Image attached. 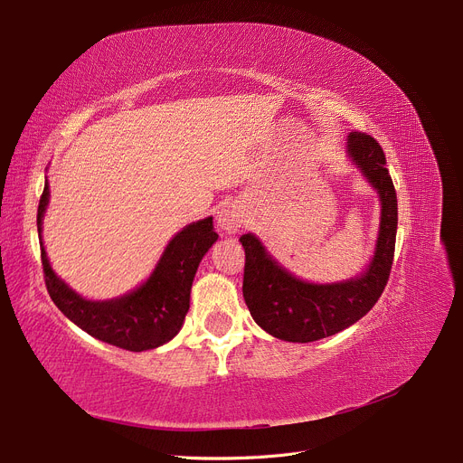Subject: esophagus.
Segmentation results:
<instances>
[{"instance_id": "obj_1", "label": "esophagus", "mask_w": 463, "mask_h": 463, "mask_svg": "<svg viewBox=\"0 0 463 463\" xmlns=\"http://www.w3.org/2000/svg\"><path fill=\"white\" fill-rule=\"evenodd\" d=\"M217 223L227 232H236L244 223L242 210H240L236 204H225L217 212Z\"/></svg>"}]
</instances>
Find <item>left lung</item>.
I'll use <instances>...</instances> for the list:
<instances>
[{
  "label": "left lung",
  "mask_w": 463,
  "mask_h": 463,
  "mask_svg": "<svg viewBox=\"0 0 463 463\" xmlns=\"http://www.w3.org/2000/svg\"><path fill=\"white\" fill-rule=\"evenodd\" d=\"M346 147L382 203L376 251L364 274L340 284H308L279 267L251 232L240 236L246 251L242 291L251 317L269 335L288 343H314L354 326L376 305L388 284L397 234V194L386 155L365 132H350Z\"/></svg>",
  "instance_id": "1"
}]
</instances>
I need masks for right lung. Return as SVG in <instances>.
I'll return each instance as SVG.
<instances>
[{"mask_svg":"<svg viewBox=\"0 0 463 463\" xmlns=\"http://www.w3.org/2000/svg\"><path fill=\"white\" fill-rule=\"evenodd\" d=\"M49 204V184L37 208V232L42 234L43 213ZM217 240L213 219L206 217L179 231L166 246L146 284L111 300H87L60 279L42 244L45 286L52 303L77 327L108 345L130 352L153 350L166 345L184 326L189 310L191 286L206 251Z\"/></svg>","mask_w":463,"mask_h":463,"instance_id":"add662e5","label":"right lung"}]
</instances>
